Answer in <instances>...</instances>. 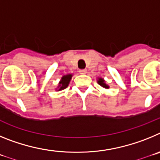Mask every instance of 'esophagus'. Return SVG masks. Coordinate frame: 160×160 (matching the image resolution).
Returning a JSON list of instances; mask_svg holds the SVG:
<instances>
[{
    "label": "esophagus",
    "mask_w": 160,
    "mask_h": 160,
    "mask_svg": "<svg viewBox=\"0 0 160 160\" xmlns=\"http://www.w3.org/2000/svg\"><path fill=\"white\" fill-rule=\"evenodd\" d=\"M87 70H79V73H82V74H85V73H87Z\"/></svg>",
    "instance_id": "1"
}]
</instances>
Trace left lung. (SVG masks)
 I'll use <instances>...</instances> for the list:
<instances>
[{
    "instance_id": "obj_1",
    "label": "left lung",
    "mask_w": 160,
    "mask_h": 160,
    "mask_svg": "<svg viewBox=\"0 0 160 160\" xmlns=\"http://www.w3.org/2000/svg\"><path fill=\"white\" fill-rule=\"evenodd\" d=\"M104 82H105V81H104L102 78H99V79H98V84H99L100 86H102V87H104V88H109L108 86H107V85Z\"/></svg>"
}]
</instances>
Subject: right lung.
<instances>
[{
  "label": "right lung",
  "mask_w": 160,
  "mask_h": 160,
  "mask_svg": "<svg viewBox=\"0 0 160 160\" xmlns=\"http://www.w3.org/2000/svg\"><path fill=\"white\" fill-rule=\"evenodd\" d=\"M72 75L71 74H67V75H65L62 78V80L59 82L58 85V90H63V89L66 88L68 87V85H69V82H70V79H71Z\"/></svg>",
  "instance_id": "right-lung-1"
}]
</instances>
